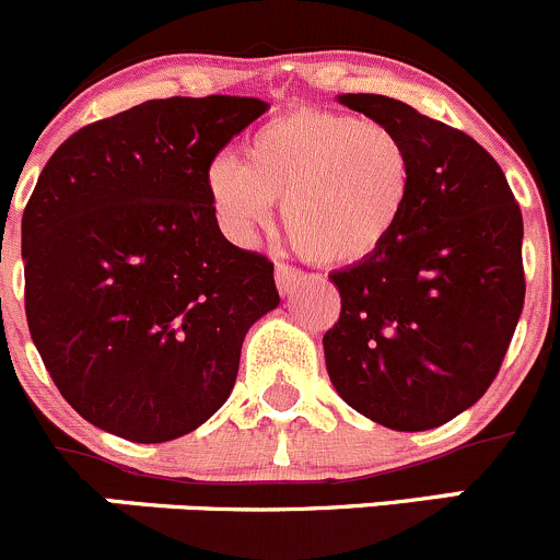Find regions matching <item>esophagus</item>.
Instances as JSON below:
<instances>
[{"instance_id":"34e87169","label":"esophagus","mask_w":560,"mask_h":560,"mask_svg":"<svg viewBox=\"0 0 560 560\" xmlns=\"http://www.w3.org/2000/svg\"><path fill=\"white\" fill-rule=\"evenodd\" d=\"M302 280L304 275L299 269L288 267V264H278V269H275V282H278L280 293H291Z\"/></svg>"}]
</instances>
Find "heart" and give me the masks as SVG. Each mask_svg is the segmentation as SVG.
<instances>
[{"label":"heart","mask_w":560,"mask_h":560,"mask_svg":"<svg viewBox=\"0 0 560 560\" xmlns=\"http://www.w3.org/2000/svg\"><path fill=\"white\" fill-rule=\"evenodd\" d=\"M209 203L236 242L275 220L315 264L346 267L375 256L400 229L417 160L395 127L329 108H293L258 127L245 163L220 154L203 171Z\"/></svg>","instance_id":"heart-1"}]
</instances>
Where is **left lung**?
I'll list each match as a JSON object with an SVG mask.
<instances>
[{
  "label": "left lung",
  "mask_w": 560,
  "mask_h": 560,
  "mask_svg": "<svg viewBox=\"0 0 560 560\" xmlns=\"http://www.w3.org/2000/svg\"><path fill=\"white\" fill-rule=\"evenodd\" d=\"M340 103L395 127L417 160L397 234L329 275L340 318L324 335L337 395L417 433L474 406L501 370L525 302L523 214L501 165L457 127L384 94Z\"/></svg>",
  "instance_id": "obj_1"
}]
</instances>
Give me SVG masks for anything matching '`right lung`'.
Instances as JSON below:
<instances>
[{"instance_id": "1", "label": "right lung", "mask_w": 560, "mask_h": 560, "mask_svg": "<svg viewBox=\"0 0 560 560\" xmlns=\"http://www.w3.org/2000/svg\"><path fill=\"white\" fill-rule=\"evenodd\" d=\"M269 105L165 97L92 121L21 218L30 335L94 428L163 444L234 389L242 340L278 307L275 264L220 234L203 171Z\"/></svg>"}]
</instances>
